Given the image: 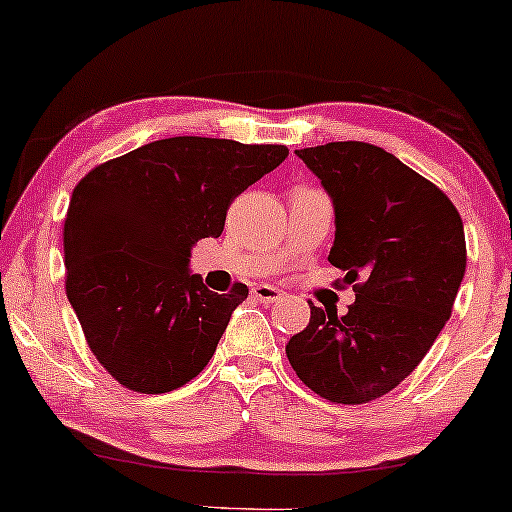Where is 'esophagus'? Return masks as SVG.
Wrapping results in <instances>:
<instances>
[{"mask_svg":"<svg viewBox=\"0 0 512 512\" xmlns=\"http://www.w3.org/2000/svg\"><path fill=\"white\" fill-rule=\"evenodd\" d=\"M251 294H254V299L261 301V304H277L280 299H285V292H282V289L270 285H256L251 289Z\"/></svg>","mask_w":512,"mask_h":512,"instance_id":"34e87169","label":"esophagus"}]
</instances>
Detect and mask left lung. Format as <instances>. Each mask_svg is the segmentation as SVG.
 <instances>
[{
	"label": "left lung",
	"mask_w": 512,
	"mask_h": 512,
	"mask_svg": "<svg viewBox=\"0 0 512 512\" xmlns=\"http://www.w3.org/2000/svg\"><path fill=\"white\" fill-rule=\"evenodd\" d=\"M334 206L327 261L346 270L349 313L311 306L287 344L299 380L332 403H368L418 368L451 318L465 275L463 220L451 199L368 142L296 149Z\"/></svg>",
	"instance_id": "left-lung-1"
}]
</instances>
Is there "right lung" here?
<instances>
[{
  "instance_id": "obj_1",
  "label": "right lung",
  "mask_w": 512,
  "mask_h": 512,
  "mask_svg": "<svg viewBox=\"0 0 512 512\" xmlns=\"http://www.w3.org/2000/svg\"><path fill=\"white\" fill-rule=\"evenodd\" d=\"M285 144L168 137L92 168L63 223L66 296L87 346L125 389L166 394L199 375L242 282L211 292L189 251L220 237L227 208L287 159Z\"/></svg>"
}]
</instances>
